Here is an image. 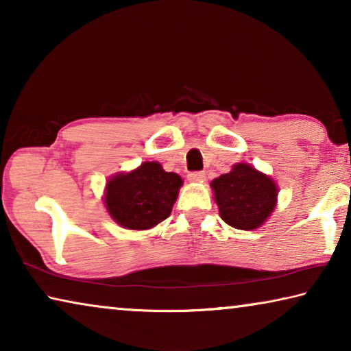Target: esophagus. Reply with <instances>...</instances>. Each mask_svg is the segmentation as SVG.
I'll use <instances>...</instances> for the list:
<instances>
[{
	"mask_svg": "<svg viewBox=\"0 0 351 351\" xmlns=\"http://www.w3.org/2000/svg\"><path fill=\"white\" fill-rule=\"evenodd\" d=\"M187 178L190 182H203L206 180V175L204 171H192V173H189Z\"/></svg>",
	"mask_w": 351,
	"mask_h": 351,
	"instance_id": "esophagus-1",
	"label": "esophagus"
}]
</instances>
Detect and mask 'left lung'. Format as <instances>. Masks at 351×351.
<instances>
[{
    "label": "left lung",
    "instance_id": "1",
    "mask_svg": "<svg viewBox=\"0 0 351 351\" xmlns=\"http://www.w3.org/2000/svg\"><path fill=\"white\" fill-rule=\"evenodd\" d=\"M210 187L219 217L235 229L260 228L277 204L276 182L249 164H235L229 173L213 180Z\"/></svg>",
    "mask_w": 351,
    "mask_h": 351
}]
</instances>
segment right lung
I'll list each match as a JSON object with an SVG mask.
<instances>
[{
    "mask_svg": "<svg viewBox=\"0 0 351 351\" xmlns=\"http://www.w3.org/2000/svg\"><path fill=\"white\" fill-rule=\"evenodd\" d=\"M182 186L180 175L159 162H144L128 173L111 176L105 187V207L125 229L147 230L164 221Z\"/></svg>",
    "mask_w": 351,
    "mask_h": 351,
    "instance_id": "add662e5",
    "label": "right lung"
}]
</instances>
